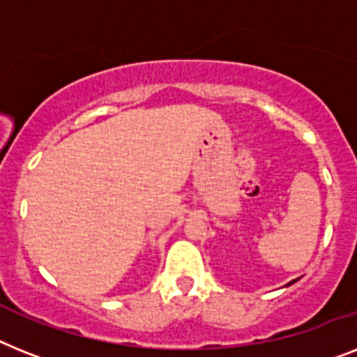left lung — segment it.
<instances>
[{
  "mask_svg": "<svg viewBox=\"0 0 357 357\" xmlns=\"http://www.w3.org/2000/svg\"><path fill=\"white\" fill-rule=\"evenodd\" d=\"M291 282H294V281H291ZM291 282H288V284H291Z\"/></svg>",
  "mask_w": 357,
  "mask_h": 357,
  "instance_id": "obj_1",
  "label": "left lung"
}]
</instances>
